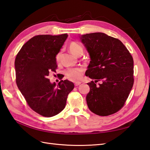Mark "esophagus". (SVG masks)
Returning a JSON list of instances; mask_svg holds the SVG:
<instances>
[{"label": "esophagus", "instance_id": "1", "mask_svg": "<svg viewBox=\"0 0 150 150\" xmlns=\"http://www.w3.org/2000/svg\"><path fill=\"white\" fill-rule=\"evenodd\" d=\"M74 83H75V86H77L80 85L81 84V82H80V81H75Z\"/></svg>", "mask_w": 150, "mask_h": 150}]
</instances>
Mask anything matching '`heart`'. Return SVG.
<instances>
[{"label":"heart","instance_id":"b5f03b06","mask_svg":"<svg viewBox=\"0 0 150 150\" xmlns=\"http://www.w3.org/2000/svg\"><path fill=\"white\" fill-rule=\"evenodd\" d=\"M69 50L70 53L75 56H80L83 52V48L79 43L71 42L69 44ZM60 59V53L57 54L55 60L57 62H59ZM82 70L81 68H68L65 71V74L69 79H77L81 77Z\"/></svg>","mask_w":150,"mask_h":150}]
</instances>
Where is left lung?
<instances>
[{"mask_svg": "<svg viewBox=\"0 0 150 150\" xmlns=\"http://www.w3.org/2000/svg\"><path fill=\"white\" fill-rule=\"evenodd\" d=\"M79 37L91 59L86 75L95 80L88 83V106L98 115H110L123 107L132 90L133 57L120 40L104 33ZM97 81L102 82L98 86L95 84Z\"/></svg>", "mask_w": 150, "mask_h": 150, "instance_id": "1", "label": "left lung"}]
</instances>
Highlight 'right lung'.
<instances>
[{"mask_svg":"<svg viewBox=\"0 0 150 150\" xmlns=\"http://www.w3.org/2000/svg\"><path fill=\"white\" fill-rule=\"evenodd\" d=\"M39 35L25 43L15 60L16 83L28 104L40 115L51 117L66 106L68 94L74 88L72 82L51 83L47 78L57 67L55 57L68 37Z\"/></svg>","mask_w":150,"mask_h":150,"instance_id":"obj_1","label":"right lung"}]
</instances>
